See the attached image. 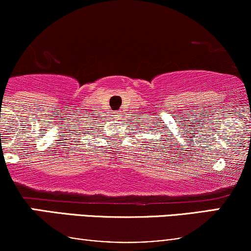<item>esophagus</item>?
Listing matches in <instances>:
<instances>
[{
  "mask_svg": "<svg viewBox=\"0 0 251 251\" xmlns=\"http://www.w3.org/2000/svg\"><path fill=\"white\" fill-rule=\"evenodd\" d=\"M117 116H120V113H117Z\"/></svg>",
  "mask_w": 251,
  "mask_h": 251,
  "instance_id": "obj_1",
  "label": "esophagus"
}]
</instances>
